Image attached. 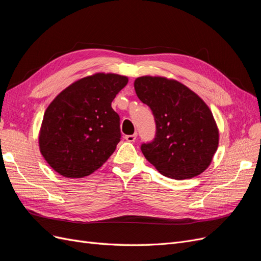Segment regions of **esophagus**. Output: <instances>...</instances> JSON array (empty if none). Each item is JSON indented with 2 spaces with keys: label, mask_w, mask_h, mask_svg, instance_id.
Segmentation results:
<instances>
[{
  "label": "esophagus",
  "mask_w": 261,
  "mask_h": 261,
  "mask_svg": "<svg viewBox=\"0 0 261 261\" xmlns=\"http://www.w3.org/2000/svg\"><path fill=\"white\" fill-rule=\"evenodd\" d=\"M124 139L127 140L128 142H134L137 139V133L136 134H131V136H125Z\"/></svg>",
  "instance_id": "34e87169"
}]
</instances>
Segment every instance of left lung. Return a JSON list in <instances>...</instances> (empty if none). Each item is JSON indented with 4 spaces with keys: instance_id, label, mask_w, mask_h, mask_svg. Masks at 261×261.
Returning a JSON list of instances; mask_svg holds the SVG:
<instances>
[{
    "instance_id": "8db88e82",
    "label": "left lung",
    "mask_w": 261,
    "mask_h": 261,
    "mask_svg": "<svg viewBox=\"0 0 261 261\" xmlns=\"http://www.w3.org/2000/svg\"><path fill=\"white\" fill-rule=\"evenodd\" d=\"M136 93L154 115L156 134L141 150L162 174L174 180L191 179L204 172L219 143L214 116L194 92L163 77H140Z\"/></svg>"
}]
</instances>
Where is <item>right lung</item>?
<instances>
[{
    "label": "right lung",
    "mask_w": 261,
    "mask_h": 261,
    "mask_svg": "<svg viewBox=\"0 0 261 261\" xmlns=\"http://www.w3.org/2000/svg\"><path fill=\"white\" fill-rule=\"evenodd\" d=\"M128 78L95 73L73 82L48 105L39 145L47 164L66 178L97 170L120 142V118L112 108Z\"/></svg>",
    "instance_id": "obj_1"
}]
</instances>
